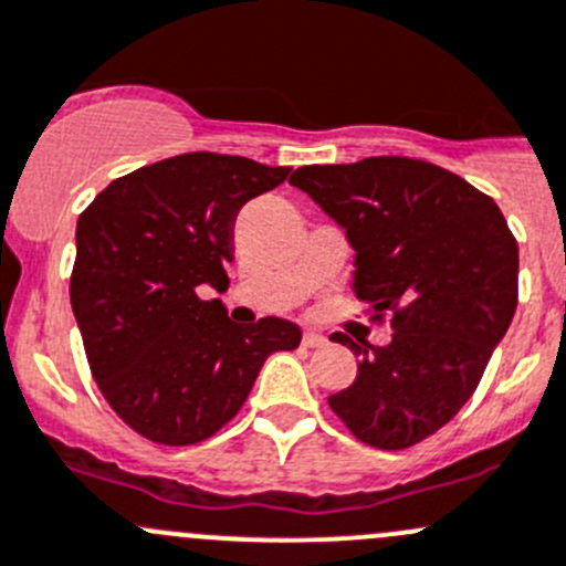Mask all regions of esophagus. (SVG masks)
I'll return each mask as SVG.
<instances>
[{"instance_id": "34e87169", "label": "esophagus", "mask_w": 566, "mask_h": 566, "mask_svg": "<svg viewBox=\"0 0 566 566\" xmlns=\"http://www.w3.org/2000/svg\"><path fill=\"white\" fill-rule=\"evenodd\" d=\"M322 344H325V336H319V333H303V347H322Z\"/></svg>"}]
</instances>
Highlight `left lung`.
Here are the masks:
<instances>
[{"label": "left lung", "instance_id": "left-lung-1", "mask_svg": "<svg viewBox=\"0 0 566 566\" xmlns=\"http://www.w3.org/2000/svg\"><path fill=\"white\" fill-rule=\"evenodd\" d=\"M289 182L347 233L355 297L391 314L386 347L333 333L360 360L327 402L364 444L411 448L461 411L509 331L516 239L492 197L428 160L303 166Z\"/></svg>", "mask_w": 566, "mask_h": 566}]
</instances>
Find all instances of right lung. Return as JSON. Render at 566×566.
I'll return each mask as SVG.
<instances>
[{
	"label": "right lung",
	"mask_w": 566,
	"mask_h": 566,
	"mask_svg": "<svg viewBox=\"0 0 566 566\" xmlns=\"http://www.w3.org/2000/svg\"><path fill=\"white\" fill-rule=\"evenodd\" d=\"M292 166L186 153L118 177L80 213L72 311L96 386L144 439L182 448L244 406L263 360L300 347L294 322H230L222 300L241 206Z\"/></svg>",
	"instance_id": "right-lung-1"
}]
</instances>
